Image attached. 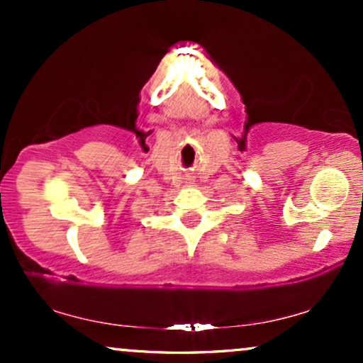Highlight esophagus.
Here are the masks:
<instances>
[{"mask_svg": "<svg viewBox=\"0 0 363 363\" xmlns=\"http://www.w3.org/2000/svg\"><path fill=\"white\" fill-rule=\"evenodd\" d=\"M187 182H191V177H189V179H187Z\"/></svg>", "mask_w": 363, "mask_h": 363, "instance_id": "1", "label": "esophagus"}]
</instances>
